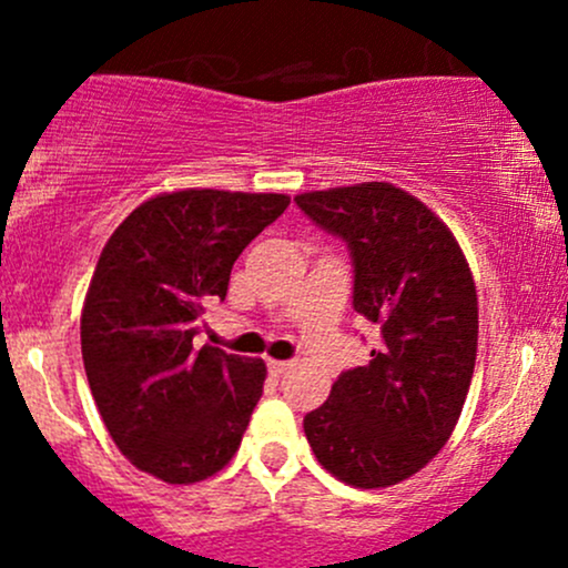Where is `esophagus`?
Here are the masks:
<instances>
[{"mask_svg":"<svg viewBox=\"0 0 568 568\" xmlns=\"http://www.w3.org/2000/svg\"><path fill=\"white\" fill-rule=\"evenodd\" d=\"M266 368H268V374H272V376H280V374H285V371L291 368V363H288V359H268Z\"/></svg>","mask_w":568,"mask_h":568,"instance_id":"obj_1","label":"esophagus"}]
</instances>
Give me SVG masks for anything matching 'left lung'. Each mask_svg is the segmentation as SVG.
<instances>
[{
	"mask_svg": "<svg viewBox=\"0 0 568 568\" xmlns=\"http://www.w3.org/2000/svg\"><path fill=\"white\" fill-rule=\"evenodd\" d=\"M294 203L348 244L354 311L382 332L371 363L343 371L307 412L305 437L343 484L393 486L448 443L473 382L478 294L467 257L448 225L393 183L305 192Z\"/></svg>",
	"mask_w": 568,
	"mask_h": 568,
	"instance_id": "8db88e82",
	"label": "left lung"
}]
</instances>
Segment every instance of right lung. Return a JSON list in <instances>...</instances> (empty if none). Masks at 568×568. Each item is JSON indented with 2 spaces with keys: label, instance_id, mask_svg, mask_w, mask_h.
Returning a JSON list of instances; mask_svg holds the SVG:
<instances>
[{
  "label": "right lung",
  "instance_id": "add662e5",
  "mask_svg": "<svg viewBox=\"0 0 568 568\" xmlns=\"http://www.w3.org/2000/svg\"><path fill=\"white\" fill-rule=\"evenodd\" d=\"M288 194L181 189L145 200L109 236L82 311V359L109 437L168 484L220 473L242 445L266 365L192 348L231 268Z\"/></svg>",
  "mask_w": 568,
  "mask_h": 568
}]
</instances>
